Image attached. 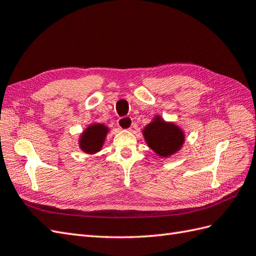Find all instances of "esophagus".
<instances>
[{"mask_svg":"<svg viewBox=\"0 0 256 256\" xmlns=\"http://www.w3.org/2000/svg\"><path fill=\"white\" fill-rule=\"evenodd\" d=\"M133 126V121L130 116H122L118 120V126L122 130H130Z\"/></svg>","mask_w":256,"mask_h":256,"instance_id":"1","label":"esophagus"}]
</instances>
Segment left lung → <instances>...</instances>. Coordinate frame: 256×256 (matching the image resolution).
Returning <instances> with one entry per match:
<instances>
[{
    "mask_svg": "<svg viewBox=\"0 0 256 256\" xmlns=\"http://www.w3.org/2000/svg\"><path fill=\"white\" fill-rule=\"evenodd\" d=\"M142 135L150 149L161 158H168L175 154L185 142V133L173 122H166L160 116L142 130Z\"/></svg>",
    "mask_w": 256,
    "mask_h": 256,
    "instance_id": "left-lung-1",
    "label": "left lung"
}]
</instances>
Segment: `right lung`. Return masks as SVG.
Masks as SVG:
<instances>
[{
	"instance_id": "1",
	"label": "right lung",
	"mask_w": 256,
	"mask_h": 256,
	"mask_svg": "<svg viewBox=\"0 0 256 256\" xmlns=\"http://www.w3.org/2000/svg\"><path fill=\"white\" fill-rule=\"evenodd\" d=\"M109 132V128L102 123H92L83 130L78 138V147L83 152L94 154L100 152L106 136Z\"/></svg>"
}]
</instances>
